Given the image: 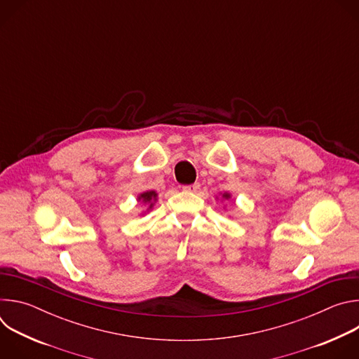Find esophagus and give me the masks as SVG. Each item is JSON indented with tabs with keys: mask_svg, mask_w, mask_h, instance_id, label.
Listing matches in <instances>:
<instances>
[{
	"mask_svg": "<svg viewBox=\"0 0 359 359\" xmlns=\"http://www.w3.org/2000/svg\"><path fill=\"white\" fill-rule=\"evenodd\" d=\"M200 189V184L198 183H193V184H186V186H183V190L184 191H189V193H194V191H197Z\"/></svg>",
	"mask_w": 359,
	"mask_h": 359,
	"instance_id": "1",
	"label": "esophagus"
}]
</instances>
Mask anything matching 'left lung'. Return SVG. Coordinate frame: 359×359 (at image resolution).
Instances as JSON below:
<instances>
[{"label": "left lung", "mask_w": 359, "mask_h": 359, "mask_svg": "<svg viewBox=\"0 0 359 359\" xmlns=\"http://www.w3.org/2000/svg\"><path fill=\"white\" fill-rule=\"evenodd\" d=\"M223 197H224V198H229V197H230V194H229V193H224V194H223Z\"/></svg>", "instance_id": "1"}]
</instances>
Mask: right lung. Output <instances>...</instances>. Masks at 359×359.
I'll return each mask as SVG.
<instances>
[{
    "label": "right lung",
    "mask_w": 359,
    "mask_h": 359,
    "mask_svg": "<svg viewBox=\"0 0 359 359\" xmlns=\"http://www.w3.org/2000/svg\"><path fill=\"white\" fill-rule=\"evenodd\" d=\"M156 197H158V194H156V191H146V193H142L140 196H139V200H143L144 203H150V206H149V209L153 206V201L156 200Z\"/></svg>",
    "instance_id": "1"
}]
</instances>
